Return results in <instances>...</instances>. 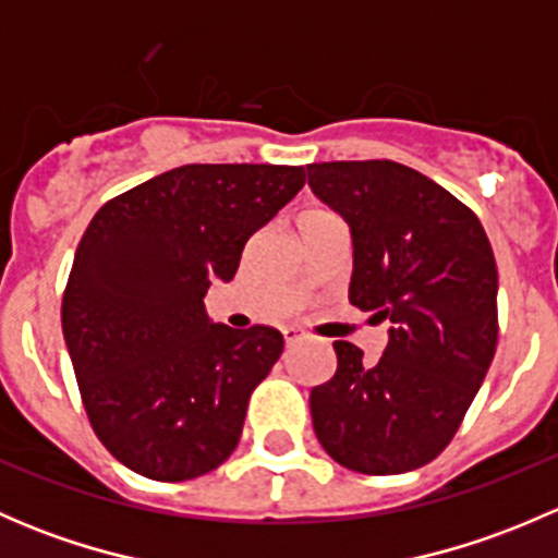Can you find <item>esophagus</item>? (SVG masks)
Instances as JSON below:
<instances>
[{
    "mask_svg": "<svg viewBox=\"0 0 558 558\" xmlns=\"http://www.w3.org/2000/svg\"><path fill=\"white\" fill-rule=\"evenodd\" d=\"M283 337H286V345H296V342L307 340L305 331L296 329V326H286V329H283Z\"/></svg>",
    "mask_w": 558,
    "mask_h": 558,
    "instance_id": "34e87169",
    "label": "esophagus"
}]
</instances>
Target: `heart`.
<instances>
[{
    "mask_svg": "<svg viewBox=\"0 0 558 558\" xmlns=\"http://www.w3.org/2000/svg\"><path fill=\"white\" fill-rule=\"evenodd\" d=\"M315 213H320V210H313V213H307V216H315Z\"/></svg>",
    "mask_w": 558,
    "mask_h": 558,
    "instance_id": "heart-1",
    "label": "heart"
}]
</instances>
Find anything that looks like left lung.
I'll use <instances>...</instances> for the list:
<instances>
[{
  "instance_id": "8db88e82",
  "label": "left lung",
  "mask_w": 558,
  "mask_h": 558,
  "mask_svg": "<svg viewBox=\"0 0 558 558\" xmlns=\"http://www.w3.org/2000/svg\"><path fill=\"white\" fill-rule=\"evenodd\" d=\"M307 183L353 234L351 305L391 320L378 364L337 340V373L311 391L324 451L397 475L448 448L497 351V262L475 213L388 159L307 165Z\"/></svg>"
}]
</instances>
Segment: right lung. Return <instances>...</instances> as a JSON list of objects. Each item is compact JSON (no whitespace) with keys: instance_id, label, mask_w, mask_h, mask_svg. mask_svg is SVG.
Instances as JSON below:
<instances>
[{"instance_id":"obj_1","label":"right lung","mask_w":558,"mask_h":558,"mask_svg":"<svg viewBox=\"0 0 558 558\" xmlns=\"http://www.w3.org/2000/svg\"><path fill=\"white\" fill-rule=\"evenodd\" d=\"M302 185L305 167L185 165L112 196L88 223L61 329L94 435L137 475L191 481L238 448L283 335L213 324L202 300Z\"/></svg>"}]
</instances>
